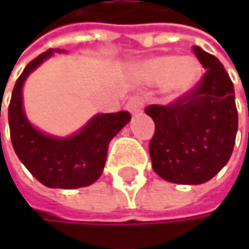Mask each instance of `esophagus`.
Instances as JSON below:
<instances>
[{
    "label": "esophagus",
    "instance_id": "34e87169",
    "mask_svg": "<svg viewBox=\"0 0 249 249\" xmlns=\"http://www.w3.org/2000/svg\"><path fill=\"white\" fill-rule=\"evenodd\" d=\"M126 109L131 114H138L142 109V99L140 96H132L126 104Z\"/></svg>",
    "mask_w": 249,
    "mask_h": 249
}]
</instances>
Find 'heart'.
<instances>
[{"instance_id":"b5f03b06","label":"heart","mask_w":249,"mask_h":249,"mask_svg":"<svg viewBox=\"0 0 249 249\" xmlns=\"http://www.w3.org/2000/svg\"><path fill=\"white\" fill-rule=\"evenodd\" d=\"M200 63L190 56H159L142 66L145 82L161 85L172 96H181L192 90L200 79Z\"/></svg>"}]
</instances>
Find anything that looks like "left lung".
I'll list each match as a JSON object with an SVG mask.
<instances>
[{
    "label": "left lung",
    "instance_id": "1",
    "mask_svg": "<svg viewBox=\"0 0 249 249\" xmlns=\"http://www.w3.org/2000/svg\"><path fill=\"white\" fill-rule=\"evenodd\" d=\"M206 69L197 85L170 105H150L156 124L150 141L154 172L177 184H200L218 174L231 159L238 131L233 83L224 65L193 46Z\"/></svg>",
    "mask_w": 249,
    "mask_h": 249
}]
</instances>
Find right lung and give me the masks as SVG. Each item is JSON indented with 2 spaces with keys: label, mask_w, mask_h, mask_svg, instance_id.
<instances>
[{
  "label": "right lung",
  "mask_w": 249,
  "mask_h": 249,
  "mask_svg": "<svg viewBox=\"0 0 249 249\" xmlns=\"http://www.w3.org/2000/svg\"><path fill=\"white\" fill-rule=\"evenodd\" d=\"M52 54L50 49L31 60L16 82L8 107L11 142L27 170L44 186L85 187L102 174L109 141L129 123L131 115L126 111L95 115L77 134L65 138L47 135L34 128L23 109V85L27 76Z\"/></svg>",
  "instance_id": "1"
}]
</instances>
